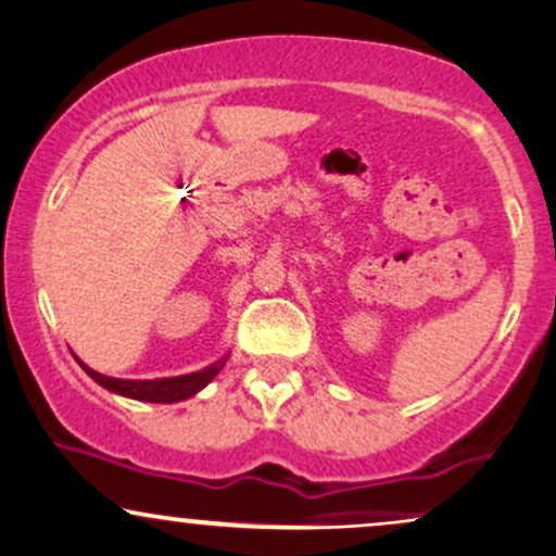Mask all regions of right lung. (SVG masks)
I'll return each instance as SVG.
<instances>
[{
  "instance_id": "1",
  "label": "right lung",
  "mask_w": 556,
  "mask_h": 556,
  "mask_svg": "<svg viewBox=\"0 0 556 556\" xmlns=\"http://www.w3.org/2000/svg\"><path fill=\"white\" fill-rule=\"evenodd\" d=\"M226 358H229V353H226L224 358H218V361L211 363V366L201 368V371L182 374V376H167V379H143V381L113 379V376L92 371V368H89L87 363H81L79 358L77 361H79V366L87 371V376H92V379L98 381L100 387H105L108 392L128 396V400H139V402L173 404V402L190 400V396L201 392L203 387H208V383L214 381V376L224 368Z\"/></svg>"
}]
</instances>
